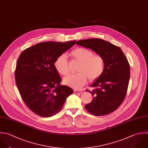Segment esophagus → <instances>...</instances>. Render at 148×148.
Segmentation results:
<instances>
[{
    "instance_id": "esophagus-1",
    "label": "esophagus",
    "mask_w": 148,
    "mask_h": 148,
    "mask_svg": "<svg viewBox=\"0 0 148 148\" xmlns=\"http://www.w3.org/2000/svg\"><path fill=\"white\" fill-rule=\"evenodd\" d=\"M74 92L75 93H77V94L82 93V92L80 91V90H74Z\"/></svg>"
}]
</instances>
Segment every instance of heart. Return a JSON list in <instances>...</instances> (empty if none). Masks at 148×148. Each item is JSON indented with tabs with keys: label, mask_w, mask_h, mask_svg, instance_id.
Instances as JSON below:
<instances>
[{
	"label": "heart",
	"mask_w": 148,
	"mask_h": 148,
	"mask_svg": "<svg viewBox=\"0 0 148 148\" xmlns=\"http://www.w3.org/2000/svg\"><path fill=\"white\" fill-rule=\"evenodd\" d=\"M70 56L80 62L77 72L64 78V83L75 89H80L87 81H90L98 78L103 73L105 69V60L99 55H94L93 52L85 48H78L73 50ZM54 67L56 70L63 75L69 73L67 58L65 55H59L55 60Z\"/></svg>",
	"instance_id": "heart-1"
}]
</instances>
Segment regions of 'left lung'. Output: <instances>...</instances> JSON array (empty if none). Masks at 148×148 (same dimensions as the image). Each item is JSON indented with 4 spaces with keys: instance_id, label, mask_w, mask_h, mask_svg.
<instances>
[{
    "instance_id": "left-lung-1",
    "label": "left lung",
    "mask_w": 148,
    "mask_h": 148,
    "mask_svg": "<svg viewBox=\"0 0 148 148\" xmlns=\"http://www.w3.org/2000/svg\"><path fill=\"white\" fill-rule=\"evenodd\" d=\"M78 45L89 48L105 60L103 73L91 85L93 98L85 107L95 116L110 114L116 110L125 99L130 79V65L122 49L100 38L78 41Z\"/></svg>"
}]
</instances>
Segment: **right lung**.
I'll use <instances>...</instances> for the list:
<instances>
[{"label": "right lung", "mask_w": 148, "mask_h": 148, "mask_svg": "<svg viewBox=\"0 0 148 148\" xmlns=\"http://www.w3.org/2000/svg\"><path fill=\"white\" fill-rule=\"evenodd\" d=\"M75 42H42L26 48L19 55L15 71L16 85L25 104L37 115L50 117L56 114L73 93L71 88L60 85L54 62Z\"/></svg>", "instance_id": "right-lung-1"}]
</instances>
